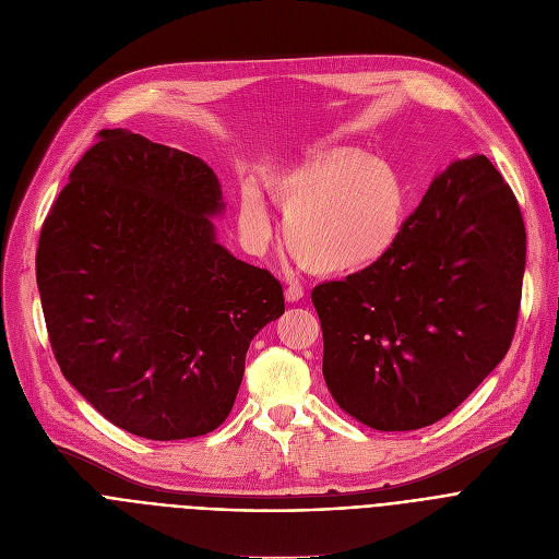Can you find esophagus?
Listing matches in <instances>:
<instances>
[{
	"label": "esophagus",
	"mask_w": 559,
	"mask_h": 559,
	"mask_svg": "<svg viewBox=\"0 0 559 559\" xmlns=\"http://www.w3.org/2000/svg\"><path fill=\"white\" fill-rule=\"evenodd\" d=\"M285 299H287L289 304L301 301V299H304V287H299V285H289V287L285 289Z\"/></svg>",
	"instance_id": "obj_1"
}]
</instances>
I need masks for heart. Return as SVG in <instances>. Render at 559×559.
I'll use <instances>...</instances> for the list:
<instances>
[{
  "instance_id": "b5f03b06",
  "label": "heart",
  "mask_w": 559,
  "mask_h": 559,
  "mask_svg": "<svg viewBox=\"0 0 559 559\" xmlns=\"http://www.w3.org/2000/svg\"><path fill=\"white\" fill-rule=\"evenodd\" d=\"M285 211L283 236L292 255L321 276L373 267L395 245L406 213L400 175L357 147H314L308 157L265 181ZM240 231L260 247L272 236V215L255 186L240 193Z\"/></svg>"
}]
</instances>
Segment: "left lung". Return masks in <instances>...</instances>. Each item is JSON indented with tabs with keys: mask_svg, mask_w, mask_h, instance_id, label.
<instances>
[{
	"mask_svg": "<svg viewBox=\"0 0 559 559\" xmlns=\"http://www.w3.org/2000/svg\"><path fill=\"white\" fill-rule=\"evenodd\" d=\"M524 270L512 189L486 155L454 162L382 260L312 289L332 397L380 431L452 414L506 357Z\"/></svg>",
	"mask_w": 559,
	"mask_h": 559,
	"instance_id": "left-lung-1",
	"label": "left lung"
}]
</instances>
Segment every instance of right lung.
<instances>
[{
    "label": "right lung",
    "mask_w": 559,
    "mask_h": 559,
    "mask_svg": "<svg viewBox=\"0 0 559 559\" xmlns=\"http://www.w3.org/2000/svg\"><path fill=\"white\" fill-rule=\"evenodd\" d=\"M215 173L130 130H100L69 173L35 251L51 350L96 412L151 440L231 414L245 355L285 312L272 272L213 238Z\"/></svg>",
    "instance_id": "obj_1"
}]
</instances>
